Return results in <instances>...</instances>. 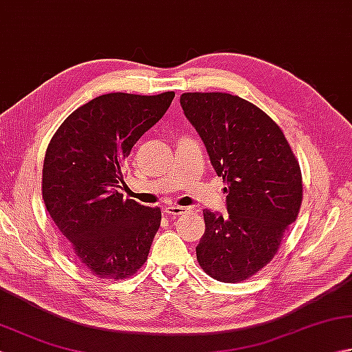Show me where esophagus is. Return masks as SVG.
<instances>
[{
	"instance_id": "1",
	"label": "esophagus",
	"mask_w": 352,
	"mask_h": 352,
	"mask_svg": "<svg viewBox=\"0 0 352 352\" xmlns=\"http://www.w3.org/2000/svg\"><path fill=\"white\" fill-rule=\"evenodd\" d=\"M188 210H189L188 207H182V206H166V207L163 208L164 213L172 214V216H180V214L186 213Z\"/></svg>"
}]
</instances>
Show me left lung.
Instances as JSON below:
<instances>
[{
  "mask_svg": "<svg viewBox=\"0 0 352 352\" xmlns=\"http://www.w3.org/2000/svg\"><path fill=\"white\" fill-rule=\"evenodd\" d=\"M180 104L228 193L226 216L203 210L206 231L197 258L218 281H243L272 260L296 221L300 163L280 126L241 96L193 92L183 94Z\"/></svg>",
  "mask_w": 352,
  "mask_h": 352,
  "instance_id": "1",
  "label": "left lung"
}]
</instances>
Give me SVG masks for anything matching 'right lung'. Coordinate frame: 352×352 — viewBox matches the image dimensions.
<instances>
[{
    "instance_id": "add662e5",
    "label": "right lung",
    "mask_w": 352,
    "mask_h": 352,
    "mask_svg": "<svg viewBox=\"0 0 352 352\" xmlns=\"http://www.w3.org/2000/svg\"><path fill=\"white\" fill-rule=\"evenodd\" d=\"M174 96H96L65 119L45 153V207L66 254L100 278H126L146 261L162 212L124 199L118 189L124 160Z\"/></svg>"
}]
</instances>
